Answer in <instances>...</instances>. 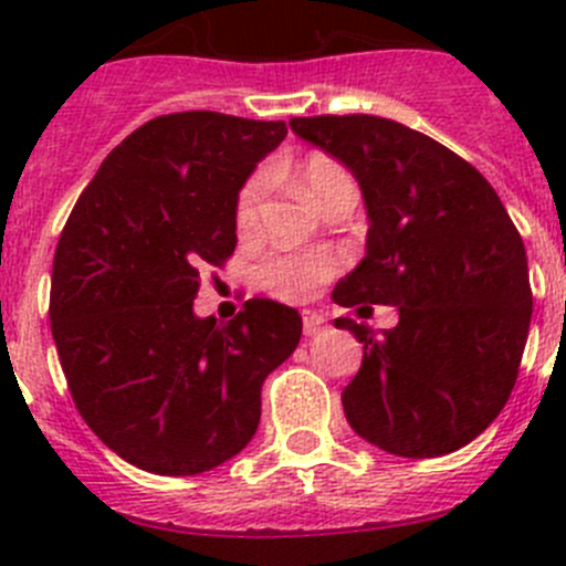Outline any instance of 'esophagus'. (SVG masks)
<instances>
[{
  "instance_id": "34e87169",
  "label": "esophagus",
  "mask_w": 566,
  "mask_h": 566,
  "mask_svg": "<svg viewBox=\"0 0 566 566\" xmlns=\"http://www.w3.org/2000/svg\"><path fill=\"white\" fill-rule=\"evenodd\" d=\"M301 317H304V334L306 336H315V334H319V331H323V325H325L323 315L306 310V312H301Z\"/></svg>"
}]
</instances>
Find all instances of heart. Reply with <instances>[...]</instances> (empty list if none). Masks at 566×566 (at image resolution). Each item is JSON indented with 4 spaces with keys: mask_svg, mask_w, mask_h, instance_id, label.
Segmentation results:
<instances>
[{
    "mask_svg": "<svg viewBox=\"0 0 566 566\" xmlns=\"http://www.w3.org/2000/svg\"><path fill=\"white\" fill-rule=\"evenodd\" d=\"M295 182L312 202L323 205L328 193L336 188L353 186V177L323 153H312L295 167ZM260 202H262V182L251 180L243 186L241 197L235 205V230L238 235H254L260 227ZM336 262L328 254H271L256 265V282L262 290L284 301H304L325 282L334 276Z\"/></svg>",
    "mask_w": 566,
    "mask_h": 566,
    "instance_id": "obj_1",
    "label": "heart"
}]
</instances>
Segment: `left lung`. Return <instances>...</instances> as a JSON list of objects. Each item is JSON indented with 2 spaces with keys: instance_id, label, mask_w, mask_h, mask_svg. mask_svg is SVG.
Returning <instances> with one entry per match:
<instances>
[{
  "instance_id": "obj_1",
  "label": "left lung",
  "mask_w": 566,
  "mask_h": 566,
  "mask_svg": "<svg viewBox=\"0 0 566 566\" xmlns=\"http://www.w3.org/2000/svg\"><path fill=\"white\" fill-rule=\"evenodd\" d=\"M290 128L345 164L367 205V256L331 298L399 312L380 334L334 319L364 342L361 369L342 391L347 421L397 458L465 447L510 399L528 339L521 232L465 158L408 125L319 114Z\"/></svg>"
}]
</instances>
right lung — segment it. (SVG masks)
Wrapping results in <instances>:
<instances>
[{"instance_id":"right-lung-1","label":"right lung","mask_w":566,"mask_h":566,"mask_svg":"<svg viewBox=\"0 0 566 566\" xmlns=\"http://www.w3.org/2000/svg\"><path fill=\"white\" fill-rule=\"evenodd\" d=\"M287 136L219 112L161 114L119 142L67 216L51 334L73 402L142 471L193 476L235 458L301 315L251 298L227 325L193 315L199 276L235 251L238 191Z\"/></svg>"}]
</instances>
